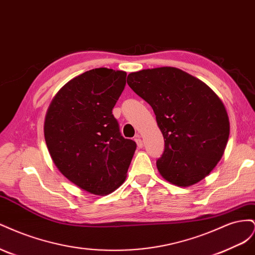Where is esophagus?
Here are the masks:
<instances>
[{"instance_id":"esophagus-1","label":"esophagus","mask_w":255,"mask_h":255,"mask_svg":"<svg viewBox=\"0 0 255 255\" xmlns=\"http://www.w3.org/2000/svg\"><path fill=\"white\" fill-rule=\"evenodd\" d=\"M135 141H136V143H137V146L139 149H141L142 146H143V142H142V140H141V138H140V136L139 135H137L136 137H135Z\"/></svg>"}]
</instances>
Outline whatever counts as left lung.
Wrapping results in <instances>:
<instances>
[{"mask_svg":"<svg viewBox=\"0 0 255 255\" xmlns=\"http://www.w3.org/2000/svg\"><path fill=\"white\" fill-rule=\"evenodd\" d=\"M135 94L148 102L165 139L157 159L160 175L176 186H191L211 173L230 135L226 106L205 83L173 67L128 75Z\"/></svg>","mask_w":255,"mask_h":255,"instance_id":"obj_1","label":"left lung"}]
</instances>
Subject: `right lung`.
<instances>
[{"mask_svg":"<svg viewBox=\"0 0 255 255\" xmlns=\"http://www.w3.org/2000/svg\"><path fill=\"white\" fill-rule=\"evenodd\" d=\"M127 72L107 68L69 81L53 98L44 119V139L60 173L90 194L104 196L125 182L136 150L120 134L112 113Z\"/></svg>","mask_w":255,"mask_h":255,"instance_id":"right-lung-1","label":"right lung"}]
</instances>
